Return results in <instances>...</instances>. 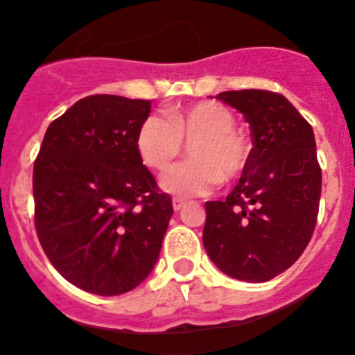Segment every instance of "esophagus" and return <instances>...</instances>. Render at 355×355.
Masks as SVG:
<instances>
[{
    "label": "esophagus",
    "instance_id": "1",
    "mask_svg": "<svg viewBox=\"0 0 355 355\" xmlns=\"http://www.w3.org/2000/svg\"><path fill=\"white\" fill-rule=\"evenodd\" d=\"M173 210L175 212H178V210H182L185 207V200H182V198H173Z\"/></svg>",
    "mask_w": 355,
    "mask_h": 355
}]
</instances>
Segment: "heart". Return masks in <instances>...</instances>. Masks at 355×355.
I'll return each mask as SVG.
<instances>
[{
    "mask_svg": "<svg viewBox=\"0 0 355 355\" xmlns=\"http://www.w3.org/2000/svg\"><path fill=\"white\" fill-rule=\"evenodd\" d=\"M237 118L216 101H200L173 110L168 120L150 114L136 132V148L152 170H166L189 145L191 161L180 162L161 177V187L177 196H201L219 182L242 177L251 161V145Z\"/></svg>",
    "mask_w": 355,
    "mask_h": 355,
    "instance_id": "b5f03b06",
    "label": "heart"
}]
</instances>
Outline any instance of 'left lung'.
Instances as JSON below:
<instances>
[{
  "mask_svg": "<svg viewBox=\"0 0 355 355\" xmlns=\"http://www.w3.org/2000/svg\"><path fill=\"white\" fill-rule=\"evenodd\" d=\"M216 98L251 129L248 170L225 201H207L203 245L219 270L263 283L302 254L317 225L322 170L311 125L276 92L233 90Z\"/></svg>",
  "mask_w": 355,
  "mask_h": 355,
  "instance_id": "1",
  "label": "left lung"
}]
</instances>
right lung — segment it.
<instances>
[{
    "instance_id": "1",
    "label": "right lung",
    "mask_w": 355,
    "mask_h": 355,
    "mask_svg": "<svg viewBox=\"0 0 355 355\" xmlns=\"http://www.w3.org/2000/svg\"><path fill=\"white\" fill-rule=\"evenodd\" d=\"M152 101L90 95L46 130L33 166L35 228L67 281L120 295L148 277L173 205L143 164L136 132Z\"/></svg>"
}]
</instances>
